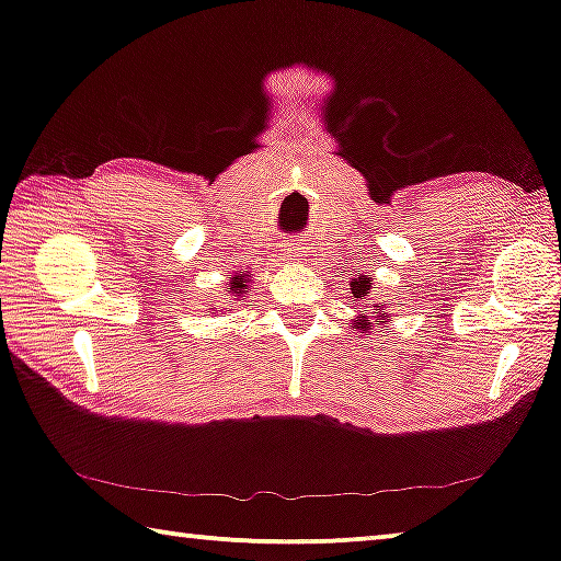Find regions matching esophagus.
<instances>
[{
    "mask_svg": "<svg viewBox=\"0 0 561 561\" xmlns=\"http://www.w3.org/2000/svg\"><path fill=\"white\" fill-rule=\"evenodd\" d=\"M283 255H286V260H290V263H301L304 255H306V248L304 242H286L283 244Z\"/></svg>",
    "mask_w": 561,
    "mask_h": 561,
    "instance_id": "esophagus-1",
    "label": "esophagus"
}]
</instances>
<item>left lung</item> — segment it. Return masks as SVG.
<instances>
[{
	"instance_id": "8db88e82",
	"label": "left lung",
	"mask_w": 561,
	"mask_h": 561,
	"mask_svg": "<svg viewBox=\"0 0 561 561\" xmlns=\"http://www.w3.org/2000/svg\"><path fill=\"white\" fill-rule=\"evenodd\" d=\"M370 290H373V280L367 278V275H359V278L350 280V294L355 296V301H359V304L365 301V309L371 313L370 318H367L366 313H357V317L352 319V329H355V332H359V334L370 332L373 319L380 321V324L390 321V313H388L390 304H367V301H370V298H367V296H370Z\"/></svg>"
}]
</instances>
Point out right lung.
Returning <instances> with one entry per match:
<instances>
[{"label":"right lung","mask_w":561,"mask_h":561,"mask_svg":"<svg viewBox=\"0 0 561 561\" xmlns=\"http://www.w3.org/2000/svg\"><path fill=\"white\" fill-rule=\"evenodd\" d=\"M250 283H252V273L250 271H234L232 278L227 280V294L229 301H244V296L250 294ZM232 311V309H229Z\"/></svg>","instance_id":"obj_1"}]
</instances>
